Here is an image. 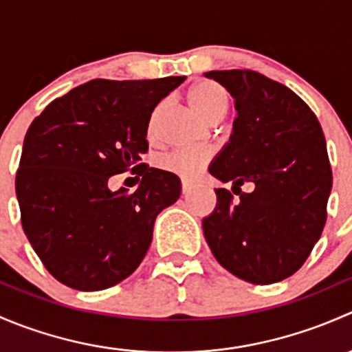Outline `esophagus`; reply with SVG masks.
<instances>
[{"label":"esophagus","mask_w":352,"mask_h":352,"mask_svg":"<svg viewBox=\"0 0 352 352\" xmlns=\"http://www.w3.org/2000/svg\"><path fill=\"white\" fill-rule=\"evenodd\" d=\"M194 189H196V186H194L192 182H189V180H184V182H182V194H184V196H189V194L192 192Z\"/></svg>","instance_id":"obj_1"}]
</instances>
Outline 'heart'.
Wrapping results in <instances>:
<instances>
[{
	"label": "heart",
	"mask_w": 352,
	"mask_h": 352,
	"mask_svg": "<svg viewBox=\"0 0 352 352\" xmlns=\"http://www.w3.org/2000/svg\"><path fill=\"white\" fill-rule=\"evenodd\" d=\"M190 102H192L194 109L201 113L204 119L214 120L218 117H223L228 110L230 97L223 87H219L214 81H201L196 87L190 90ZM160 112H162V105H158L153 110V116L150 119V136L155 134L156 119H158ZM211 155L208 151L201 150H177L172 153L165 155L160 160V166L165 172L173 173V175L180 177V179H196L206 163L209 162Z\"/></svg>",
	"instance_id": "heart-1"
}]
</instances>
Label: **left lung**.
I'll use <instances>...</instances> for the list:
<instances>
[{
    "label": "left lung",
    "instance_id": "1",
    "mask_svg": "<svg viewBox=\"0 0 352 352\" xmlns=\"http://www.w3.org/2000/svg\"><path fill=\"white\" fill-rule=\"evenodd\" d=\"M235 97L239 117L209 172L228 189L202 221L216 261L252 285L298 271L324 232L332 189L327 146L311 109L283 83L252 69L209 71ZM254 184L252 193L241 186Z\"/></svg>",
    "mask_w": 352,
    "mask_h": 352
}]
</instances>
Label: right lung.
<instances>
[{
    "instance_id": "add662e5",
    "label": "right lung",
    "mask_w": 352,
    "mask_h": 352,
    "mask_svg": "<svg viewBox=\"0 0 352 352\" xmlns=\"http://www.w3.org/2000/svg\"><path fill=\"white\" fill-rule=\"evenodd\" d=\"M186 76L91 80L56 98L25 134L15 189L28 242L44 267L80 291L116 286L141 264L155 219L180 197V180L141 162L148 124ZM131 169L140 187L112 193Z\"/></svg>"
}]
</instances>
